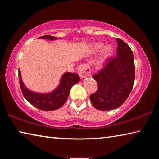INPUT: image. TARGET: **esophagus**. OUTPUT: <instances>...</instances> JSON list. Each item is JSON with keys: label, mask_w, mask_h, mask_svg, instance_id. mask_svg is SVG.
Returning <instances> with one entry per match:
<instances>
[{"label": "esophagus", "mask_w": 159, "mask_h": 159, "mask_svg": "<svg viewBox=\"0 0 159 159\" xmlns=\"http://www.w3.org/2000/svg\"><path fill=\"white\" fill-rule=\"evenodd\" d=\"M78 74L81 79H85L90 74V67L87 64H80L78 68Z\"/></svg>", "instance_id": "esophagus-1"}]
</instances>
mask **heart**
Instances as JSON below:
<instances>
[{
  "label": "heart",
  "instance_id": "obj_1",
  "mask_svg": "<svg viewBox=\"0 0 159 159\" xmlns=\"http://www.w3.org/2000/svg\"><path fill=\"white\" fill-rule=\"evenodd\" d=\"M103 47V44L102 43H96L94 45V50H98ZM113 46L111 45H107L105 46H104L103 50H102V55L104 57H108L109 55H111V54L113 52Z\"/></svg>",
  "mask_w": 159,
  "mask_h": 159
}]
</instances>
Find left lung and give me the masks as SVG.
<instances>
[{
    "label": "left lung",
    "instance_id": "obj_1",
    "mask_svg": "<svg viewBox=\"0 0 159 159\" xmlns=\"http://www.w3.org/2000/svg\"><path fill=\"white\" fill-rule=\"evenodd\" d=\"M117 41L116 57L108 58L104 67L93 76L98 90L90 96L93 105L102 111L121 106L133 89L135 71L133 51L120 39Z\"/></svg>",
    "mask_w": 159,
    "mask_h": 159
}]
</instances>
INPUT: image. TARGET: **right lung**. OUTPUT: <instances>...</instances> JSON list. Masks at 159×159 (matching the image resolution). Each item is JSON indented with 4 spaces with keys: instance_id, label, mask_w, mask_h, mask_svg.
<instances>
[{
    "instance_id": "obj_1",
    "label": "right lung",
    "mask_w": 159,
    "mask_h": 159,
    "mask_svg": "<svg viewBox=\"0 0 159 159\" xmlns=\"http://www.w3.org/2000/svg\"><path fill=\"white\" fill-rule=\"evenodd\" d=\"M40 39H47L54 41L57 38L51 36H43ZM19 80L21 92L29 103L36 108L45 111L56 110L64 105L69 95L72 86L79 83L80 77L78 74L65 72L61 77L60 84L55 90L48 93H35L29 90L21 80V73L19 70Z\"/></svg>"
}]
</instances>
